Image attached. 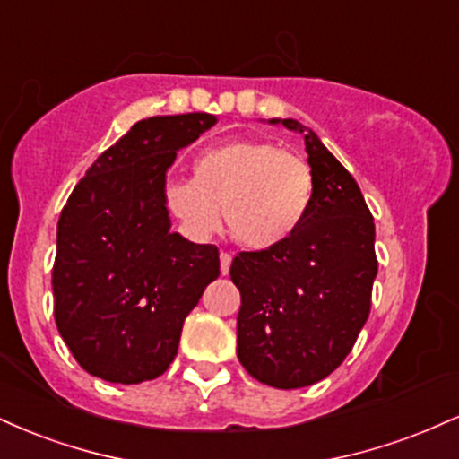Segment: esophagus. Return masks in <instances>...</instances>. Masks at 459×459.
I'll list each match as a JSON object with an SVG mask.
<instances>
[{
    "label": "esophagus",
    "mask_w": 459,
    "mask_h": 459,
    "mask_svg": "<svg viewBox=\"0 0 459 459\" xmlns=\"http://www.w3.org/2000/svg\"><path fill=\"white\" fill-rule=\"evenodd\" d=\"M230 261H233V256H230L229 252H220V272H222V276H226V273H229Z\"/></svg>",
    "instance_id": "34e87169"
}]
</instances>
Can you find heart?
Masks as SVG:
<instances>
[{"mask_svg":"<svg viewBox=\"0 0 459 459\" xmlns=\"http://www.w3.org/2000/svg\"><path fill=\"white\" fill-rule=\"evenodd\" d=\"M313 200L308 161L259 140L204 151L194 160L192 181H172L166 189L168 209L189 235H212L222 207L226 230L247 250H272L291 239Z\"/></svg>","mask_w":459,"mask_h":459,"instance_id":"obj_1","label":"heart"}]
</instances>
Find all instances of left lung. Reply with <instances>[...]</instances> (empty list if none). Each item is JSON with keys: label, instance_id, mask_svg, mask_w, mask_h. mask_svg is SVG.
Returning <instances> with one entry per match:
<instances>
[{"label": "left lung", "instance_id": "obj_1", "mask_svg": "<svg viewBox=\"0 0 459 459\" xmlns=\"http://www.w3.org/2000/svg\"><path fill=\"white\" fill-rule=\"evenodd\" d=\"M282 125L304 135L313 207L282 246L239 252L230 281L241 293L239 362L255 380L289 391L328 377L350 354L371 310L377 259L376 224L354 177L308 127Z\"/></svg>", "mask_w": 459, "mask_h": 459}]
</instances>
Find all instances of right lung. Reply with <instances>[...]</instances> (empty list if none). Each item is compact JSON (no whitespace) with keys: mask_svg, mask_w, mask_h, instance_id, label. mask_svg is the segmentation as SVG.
<instances>
[{"mask_svg":"<svg viewBox=\"0 0 459 459\" xmlns=\"http://www.w3.org/2000/svg\"><path fill=\"white\" fill-rule=\"evenodd\" d=\"M213 125L200 112L140 120L99 155L62 209L54 317L91 376L114 384L161 376L189 310L220 276L218 247L170 233L166 209L177 151Z\"/></svg>","mask_w":459,"mask_h":459,"instance_id":"obj_1","label":"right lung"}]
</instances>
